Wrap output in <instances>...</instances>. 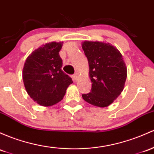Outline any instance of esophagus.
<instances>
[{
  "instance_id": "34e87169",
  "label": "esophagus",
  "mask_w": 154,
  "mask_h": 154,
  "mask_svg": "<svg viewBox=\"0 0 154 154\" xmlns=\"http://www.w3.org/2000/svg\"><path fill=\"white\" fill-rule=\"evenodd\" d=\"M72 77H73V80H75V81H77L78 80V74H74L73 76H72Z\"/></svg>"
}]
</instances>
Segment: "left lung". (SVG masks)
I'll list each match as a JSON object with an SVG mask.
<instances>
[{
    "mask_svg": "<svg viewBox=\"0 0 154 154\" xmlns=\"http://www.w3.org/2000/svg\"><path fill=\"white\" fill-rule=\"evenodd\" d=\"M82 45L88 60L92 82L91 92L82 94V99L96 107H107L124 90L127 69L122 55L105 42L85 41Z\"/></svg>",
    "mask_w": 154,
    "mask_h": 154,
    "instance_id": "8db88e82",
    "label": "left lung"
}]
</instances>
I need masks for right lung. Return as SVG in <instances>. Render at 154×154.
I'll list each match as a JSON object with an SVG mask.
<instances>
[{
    "label": "right lung",
    "instance_id": "1",
    "mask_svg": "<svg viewBox=\"0 0 154 154\" xmlns=\"http://www.w3.org/2000/svg\"><path fill=\"white\" fill-rule=\"evenodd\" d=\"M63 42H50L35 50L25 60L23 80L30 97L45 107L63 99L72 80L62 71L59 52Z\"/></svg>",
    "mask_w": 154,
    "mask_h": 154
}]
</instances>
